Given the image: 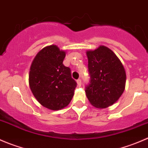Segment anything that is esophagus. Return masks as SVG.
Instances as JSON below:
<instances>
[{"mask_svg":"<svg viewBox=\"0 0 148 148\" xmlns=\"http://www.w3.org/2000/svg\"><path fill=\"white\" fill-rule=\"evenodd\" d=\"M77 84H78L79 86H80L82 85V80L79 79H77Z\"/></svg>","mask_w":148,"mask_h":148,"instance_id":"obj_1","label":"esophagus"}]
</instances>
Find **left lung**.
I'll return each instance as SVG.
<instances>
[{
    "label": "left lung",
    "instance_id": "left-lung-1",
    "mask_svg": "<svg viewBox=\"0 0 148 148\" xmlns=\"http://www.w3.org/2000/svg\"><path fill=\"white\" fill-rule=\"evenodd\" d=\"M90 84L86 86L88 100L96 108L104 109L114 104L125 89L126 72L117 55L105 46L87 50Z\"/></svg>",
    "mask_w": 148,
    "mask_h": 148
}]
</instances>
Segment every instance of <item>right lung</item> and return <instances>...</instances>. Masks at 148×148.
I'll return each mask as SVG.
<instances>
[{
  "instance_id": "right-lung-1",
  "label": "right lung",
  "mask_w": 148,
  "mask_h": 148,
  "mask_svg": "<svg viewBox=\"0 0 148 148\" xmlns=\"http://www.w3.org/2000/svg\"><path fill=\"white\" fill-rule=\"evenodd\" d=\"M66 51L56 45L43 48L31 63L29 86L40 104L51 110H59L69 104L77 83L71 70L63 64Z\"/></svg>"
}]
</instances>
